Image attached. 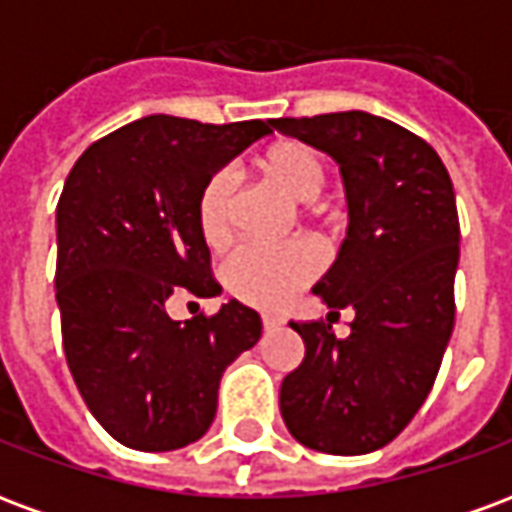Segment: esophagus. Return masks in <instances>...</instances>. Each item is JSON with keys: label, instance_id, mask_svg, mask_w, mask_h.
<instances>
[{"label": "esophagus", "instance_id": "esophagus-1", "mask_svg": "<svg viewBox=\"0 0 512 512\" xmlns=\"http://www.w3.org/2000/svg\"><path fill=\"white\" fill-rule=\"evenodd\" d=\"M285 323V318L282 315H271V312H266L263 315V329H279Z\"/></svg>", "mask_w": 512, "mask_h": 512}]
</instances>
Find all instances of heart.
I'll return each instance as SVG.
<instances>
[{"label":"heart","mask_w":512,"mask_h":512,"mask_svg":"<svg viewBox=\"0 0 512 512\" xmlns=\"http://www.w3.org/2000/svg\"><path fill=\"white\" fill-rule=\"evenodd\" d=\"M257 172L266 183L285 191L290 200L304 202L315 213V197L326 183V167L318 150L299 139H277L255 158ZM235 180L230 172H213L197 200L200 235L211 249H222L235 233ZM326 224V219H323ZM321 271V255L310 244L244 246L222 268L224 288L235 299L263 310H277L299 296Z\"/></svg>","instance_id":"1"}]
</instances>
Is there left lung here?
<instances>
[{
	"label": "left lung",
	"mask_w": 512,
	"mask_h": 512,
	"mask_svg": "<svg viewBox=\"0 0 512 512\" xmlns=\"http://www.w3.org/2000/svg\"><path fill=\"white\" fill-rule=\"evenodd\" d=\"M271 126L340 164L351 224L315 293L337 315L356 312L345 340L326 321L290 323L304 359L282 381L279 411L304 447L365 455L414 419L450 343L461 255L450 172L422 136L367 112Z\"/></svg>",
	"instance_id": "1"
}]
</instances>
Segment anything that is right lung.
I'll list each match as a JSON object with an SVG mask.
<instances>
[{
	"label": "right lung",
	"instance_id": "obj_1",
	"mask_svg": "<svg viewBox=\"0 0 512 512\" xmlns=\"http://www.w3.org/2000/svg\"><path fill=\"white\" fill-rule=\"evenodd\" d=\"M266 134V120L150 115L93 142L65 180L54 274L62 348L93 417L131 450L200 439L222 373L260 340V315L241 301L183 323L167 301L222 293L197 200L216 169Z\"/></svg>",
	"mask_w": 512,
	"mask_h": 512
}]
</instances>
